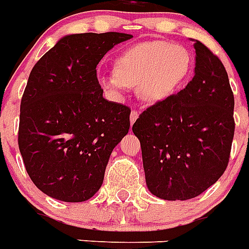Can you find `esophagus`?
Masks as SVG:
<instances>
[{"mask_svg":"<svg viewBox=\"0 0 249 249\" xmlns=\"http://www.w3.org/2000/svg\"><path fill=\"white\" fill-rule=\"evenodd\" d=\"M137 117H139V112H137V110H132V112H131V115H130L131 124H134L135 121L137 119Z\"/></svg>","mask_w":249,"mask_h":249,"instance_id":"1","label":"esophagus"}]
</instances>
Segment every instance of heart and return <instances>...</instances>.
I'll return each mask as SVG.
<instances>
[{
	"label": "heart",
	"instance_id": "b5f03b06",
	"mask_svg": "<svg viewBox=\"0 0 249 249\" xmlns=\"http://www.w3.org/2000/svg\"><path fill=\"white\" fill-rule=\"evenodd\" d=\"M193 57L178 43L150 41L128 47L114 60L113 74H100V86L118 96L124 87H136L137 96L157 104L174 95L192 74Z\"/></svg>",
	"mask_w": 249,
	"mask_h": 249
}]
</instances>
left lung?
I'll return each mask as SVG.
<instances>
[{"instance_id": "obj_1", "label": "left lung", "mask_w": 249, "mask_h": 249, "mask_svg": "<svg viewBox=\"0 0 249 249\" xmlns=\"http://www.w3.org/2000/svg\"><path fill=\"white\" fill-rule=\"evenodd\" d=\"M194 77L149 107L132 126L149 192L164 200L196 198L221 178L234 137V95L221 60L194 41Z\"/></svg>"}]
</instances>
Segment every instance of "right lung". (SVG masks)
Masks as SVG:
<instances>
[{
  "label": "right lung",
  "instance_id": "obj_1",
  "mask_svg": "<svg viewBox=\"0 0 249 249\" xmlns=\"http://www.w3.org/2000/svg\"><path fill=\"white\" fill-rule=\"evenodd\" d=\"M130 38L118 32L65 36L32 69L18 142L29 178L46 196L75 203L100 189L113 149L130 130L131 109L103 97L96 67Z\"/></svg>",
  "mask_w": 249,
  "mask_h": 249
}]
</instances>
